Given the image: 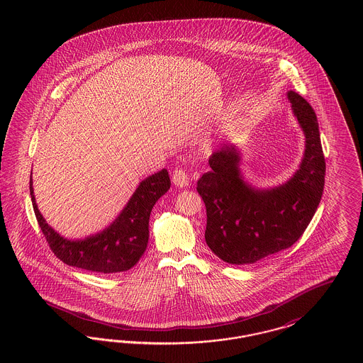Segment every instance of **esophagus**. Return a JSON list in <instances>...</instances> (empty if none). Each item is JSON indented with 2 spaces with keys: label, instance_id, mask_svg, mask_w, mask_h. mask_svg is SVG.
Masks as SVG:
<instances>
[{
  "label": "esophagus",
  "instance_id": "1",
  "mask_svg": "<svg viewBox=\"0 0 363 363\" xmlns=\"http://www.w3.org/2000/svg\"><path fill=\"white\" fill-rule=\"evenodd\" d=\"M173 184L178 188H185L189 185V177L188 173L182 169H177L173 173Z\"/></svg>",
  "mask_w": 363,
  "mask_h": 363
}]
</instances>
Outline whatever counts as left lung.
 Instances as JSON below:
<instances>
[{
    "mask_svg": "<svg viewBox=\"0 0 363 363\" xmlns=\"http://www.w3.org/2000/svg\"><path fill=\"white\" fill-rule=\"evenodd\" d=\"M289 101L301 125L305 155L291 179L274 189L259 190L243 181L240 152L225 144L209 157L211 172L197 181L207 209L206 241L225 262L245 265L293 246L320 204L325 182V157L314 110L299 94Z\"/></svg>",
    "mask_w": 363,
    "mask_h": 363,
    "instance_id": "left-lung-1",
    "label": "left lung"
}]
</instances>
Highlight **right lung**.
Here are the masks:
<instances>
[{"label": "right lung", "mask_w": 363, "mask_h": 363, "mask_svg": "<svg viewBox=\"0 0 363 363\" xmlns=\"http://www.w3.org/2000/svg\"><path fill=\"white\" fill-rule=\"evenodd\" d=\"M166 169L140 182L138 189L118 218L104 231L84 240L70 241L46 223L35 203L33 179L30 193L35 216L52 253L70 267L98 274H116L130 269L144 255L148 243L150 215L156 201L170 189Z\"/></svg>", "instance_id": "right-lung-1"}]
</instances>
